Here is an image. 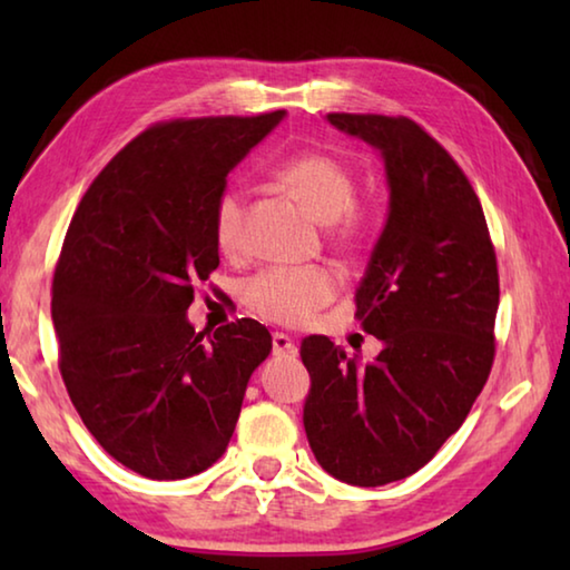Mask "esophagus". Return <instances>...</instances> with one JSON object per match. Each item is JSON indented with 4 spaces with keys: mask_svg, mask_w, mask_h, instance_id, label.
Segmentation results:
<instances>
[{
    "mask_svg": "<svg viewBox=\"0 0 570 570\" xmlns=\"http://www.w3.org/2000/svg\"><path fill=\"white\" fill-rule=\"evenodd\" d=\"M272 344H274V354L276 356H294L296 354V344L292 342V336H288V334L276 332Z\"/></svg>",
    "mask_w": 570,
    "mask_h": 570,
    "instance_id": "1",
    "label": "esophagus"
}]
</instances>
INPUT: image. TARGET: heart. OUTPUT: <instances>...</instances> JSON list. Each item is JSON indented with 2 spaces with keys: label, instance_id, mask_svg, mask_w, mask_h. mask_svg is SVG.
<instances>
[{
  "label": "heart",
  "instance_id": "obj_1",
  "mask_svg": "<svg viewBox=\"0 0 570 570\" xmlns=\"http://www.w3.org/2000/svg\"><path fill=\"white\" fill-rule=\"evenodd\" d=\"M276 178L292 190L314 218L354 236L360 228V214L354 210V176L326 153H298L276 168ZM244 208L246 196L236 186L220 190L214 208V236L218 248L228 256L244 248ZM336 276L330 268H266L244 288L246 304L264 320L278 324H304L314 312L332 302Z\"/></svg>",
  "mask_w": 570,
  "mask_h": 570
}]
</instances>
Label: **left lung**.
Instances as JSON below:
<instances>
[{
	"mask_svg": "<svg viewBox=\"0 0 570 570\" xmlns=\"http://www.w3.org/2000/svg\"><path fill=\"white\" fill-rule=\"evenodd\" d=\"M326 122L384 163L387 218L356 286V320L382 350L364 364L330 336H306L304 430L330 475L377 488L428 465L485 387L498 264L465 173L417 122L350 112Z\"/></svg>",
	"mask_w": 570,
	"mask_h": 570,
	"instance_id": "1",
	"label": "left lung"
}]
</instances>
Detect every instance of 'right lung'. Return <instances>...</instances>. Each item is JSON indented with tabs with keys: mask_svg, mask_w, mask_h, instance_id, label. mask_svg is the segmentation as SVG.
I'll return each instance as SVG.
<instances>
[{
	"mask_svg": "<svg viewBox=\"0 0 570 570\" xmlns=\"http://www.w3.org/2000/svg\"><path fill=\"white\" fill-rule=\"evenodd\" d=\"M284 118L156 125L105 166L67 228L52 284L65 387L102 450L142 478L214 465L272 352L256 320L206 336L188 306L220 262L214 208L228 173Z\"/></svg>",
	"mask_w": 570,
	"mask_h": 570,
	"instance_id": "right-lung-1",
	"label": "right lung"
}]
</instances>
